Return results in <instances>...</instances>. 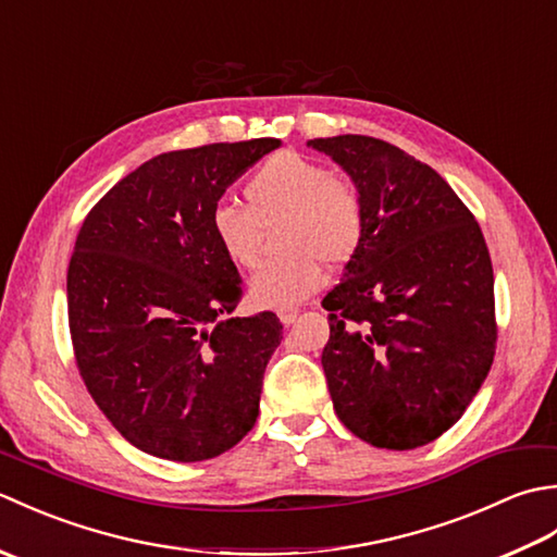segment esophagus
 I'll return each mask as SVG.
<instances>
[{
	"label": "esophagus",
	"mask_w": 557,
	"mask_h": 557,
	"mask_svg": "<svg viewBox=\"0 0 557 557\" xmlns=\"http://www.w3.org/2000/svg\"><path fill=\"white\" fill-rule=\"evenodd\" d=\"M297 315H299L297 306H280V309H277V318L285 325H292L294 321H297Z\"/></svg>",
	"instance_id": "34e87169"
}]
</instances>
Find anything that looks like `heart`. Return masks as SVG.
I'll return each mask as SVG.
<instances>
[{
    "label": "heart",
    "instance_id": "obj_1",
    "mask_svg": "<svg viewBox=\"0 0 557 557\" xmlns=\"http://www.w3.org/2000/svg\"><path fill=\"white\" fill-rule=\"evenodd\" d=\"M246 208L218 203L210 212L212 239L236 268H256L265 227H277L282 256L251 280V299L280 309L309 299L325 282V263L345 265L366 239V206L359 188L323 162L277 152L244 184Z\"/></svg>",
    "mask_w": 557,
    "mask_h": 557
}]
</instances>
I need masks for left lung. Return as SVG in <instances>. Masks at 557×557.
Segmentation results:
<instances>
[{"label":"left lung","mask_w":557,"mask_h":557,"mask_svg":"<svg viewBox=\"0 0 557 557\" xmlns=\"http://www.w3.org/2000/svg\"><path fill=\"white\" fill-rule=\"evenodd\" d=\"M359 188L366 239L325 294L323 371L339 421L385 449L433 443L493 366V265L471 210L429 164L371 136L313 138Z\"/></svg>","instance_id":"obj_1"}]
</instances>
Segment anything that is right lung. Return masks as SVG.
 Segmentation results:
<instances>
[{
  "label": "right lung",
  "instance_id": "obj_1",
  "mask_svg": "<svg viewBox=\"0 0 557 557\" xmlns=\"http://www.w3.org/2000/svg\"><path fill=\"white\" fill-rule=\"evenodd\" d=\"M277 138L172 150L140 164L81 224L66 272L69 333L100 411L172 461L227 453L253 429L282 323L227 318L244 282L212 239L224 188Z\"/></svg>",
  "mask_w": 557,
  "mask_h": 557
}]
</instances>
